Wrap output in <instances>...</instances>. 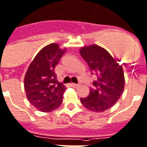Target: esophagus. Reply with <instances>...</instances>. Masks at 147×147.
<instances>
[{"mask_svg": "<svg viewBox=\"0 0 147 147\" xmlns=\"http://www.w3.org/2000/svg\"><path fill=\"white\" fill-rule=\"evenodd\" d=\"M78 86H79V85L75 84V83H71V86H72V87H78Z\"/></svg>", "mask_w": 147, "mask_h": 147, "instance_id": "obj_1", "label": "esophagus"}]
</instances>
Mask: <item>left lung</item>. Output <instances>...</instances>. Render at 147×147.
I'll return each mask as SVG.
<instances>
[{
	"mask_svg": "<svg viewBox=\"0 0 147 147\" xmlns=\"http://www.w3.org/2000/svg\"><path fill=\"white\" fill-rule=\"evenodd\" d=\"M80 53L91 74L96 77L89 96L81 98L82 105L91 111H105L113 107L123 93L125 77L122 66L106 49L97 45L83 47Z\"/></svg>",
	"mask_w": 147,
	"mask_h": 147,
	"instance_id": "1",
	"label": "left lung"
}]
</instances>
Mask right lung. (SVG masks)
<instances>
[{
	"instance_id": "right-lung-1",
	"label": "right lung",
	"mask_w": 147,
	"mask_h": 147,
	"mask_svg": "<svg viewBox=\"0 0 147 147\" xmlns=\"http://www.w3.org/2000/svg\"><path fill=\"white\" fill-rule=\"evenodd\" d=\"M65 51L56 43L46 46L35 56L26 73V97L41 112H51L62 103L66 88L56 80L54 69Z\"/></svg>"
}]
</instances>
